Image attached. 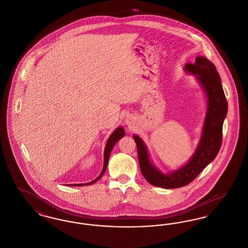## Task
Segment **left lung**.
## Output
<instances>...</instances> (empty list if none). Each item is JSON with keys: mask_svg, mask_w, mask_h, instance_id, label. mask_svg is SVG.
Wrapping results in <instances>:
<instances>
[{"mask_svg": "<svg viewBox=\"0 0 248 248\" xmlns=\"http://www.w3.org/2000/svg\"><path fill=\"white\" fill-rule=\"evenodd\" d=\"M184 70L196 76L207 96V110L200 142L189 162L169 174H164L151 163L146 145L141 139L133 135L143 177L150 184L164 189L188 185L216 158L221 147L223 122L228 111L219 74L210 60L204 57H197L193 64L187 63Z\"/></svg>", "mask_w": 248, "mask_h": 248, "instance_id": "obj_1", "label": "left lung"}]
</instances>
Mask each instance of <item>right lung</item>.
I'll return each mask as SVG.
<instances>
[{"label":"right lung","mask_w":248,"mask_h":248,"mask_svg":"<svg viewBox=\"0 0 248 248\" xmlns=\"http://www.w3.org/2000/svg\"><path fill=\"white\" fill-rule=\"evenodd\" d=\"M124 136V129L120 126L117 129L115 130L111 135L110 137L108 138V142H107L106 147H105V151H104V165H103V169L101 171V173L99 174V176L94 178L93 181L91 182H88V183H83V184H69V186H72V187H79V186H85V185H91V184H94V182H96L99 178H101L103 174L105 173L106 171L107 166H108V158H109V155L110 153L114 147V145L118 142L119 140H121L123 137Z\"/></svg>","instance_id":"right-lung-1"}]
</instances>
